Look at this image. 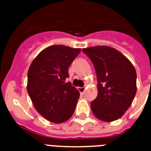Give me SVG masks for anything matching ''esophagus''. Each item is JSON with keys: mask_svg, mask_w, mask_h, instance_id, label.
Returning a JSON list of instances; mask_svg holds the SVG:
<instances>
[{"mask_svg": "<svg viewBox=\"0 0 151 151\" xmlns=\"http://www.w3.org/2000/svg\"><path fill=\"white\" fill-rule=\"evenodd\" d=\"M78 90H79V92H80V93L81 95H83L84 94V92H85V88L84 87H82V88H78Z\"/></svg>", "mask_w": 151, "mask_h": 151, "instance_id": "1", "label": "esophagus"}]
</instances>
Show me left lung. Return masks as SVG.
Returning <instances> with one entry per match:
<instances>
[{
  "label": "left lung",
  "mask_w": 151,
  "mask_h": 151,
  "mask_svg": "<svg viewBox=\"0 0 151 151\" xmlns=\"http://www.w3.org/2000/svg\"><path fill=\"white\" fill-rule=\"evenodd\" d=\"M94 64L98 95L91 103L93 114L100 121L119 119L131 106L136 93V71L119 51L101 45L83 48Z\"/></svg>",
  "instance_id": "1"
}]
</instances>
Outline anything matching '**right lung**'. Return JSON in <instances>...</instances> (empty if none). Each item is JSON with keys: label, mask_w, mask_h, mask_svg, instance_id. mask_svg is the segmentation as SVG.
<instances>
[{"label": "right lung", "mask_w": 151, "mask_h": 151, "mask_svg": "<svg viewBox=\"0 0 151 151\" xmlns=\"http://www.w3.org/2000/svg\"><path fill=\"white\" fill-rule=\"evenodd\" d=\"M81 48L52 45L33 60L27 73V92L34 108L49 122L60 124L72 117L80 92L70 82L68 69Z\"/></svg>", "instance_id": "1"}]
</instances>
